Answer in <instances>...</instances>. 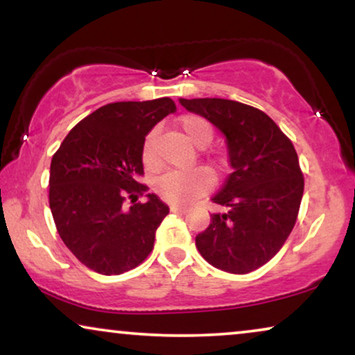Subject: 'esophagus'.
I'll return each instance as SVG.
<instances>
[{"label":"esophagus","instance_id":"obj_1","mask_svg":"<svg viewBox=\"0 0 355 355\" xmlns=\"http://www.w3.org/2000/svg\"><path fill=\"white\" fill-rule=\"evenodd\" d=\"M170 209H172V212H180V214H185V212H188V207L182 206V205H172L170 206Z\"/></svg>","mask_w":355,"mask_h":355}]
</instances>
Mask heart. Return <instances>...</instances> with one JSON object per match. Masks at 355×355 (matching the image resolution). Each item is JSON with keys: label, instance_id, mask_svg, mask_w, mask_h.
I'll return each mask as SVG.
<instances>
[{"label": "heart", "instance_id": "heart-1", "mask_svg": "<svg viewBox=\"0 0 355 355\" xmlns=\"http://www.w3.org/2000/svg\"><path fill=\"white\" fill-rule=\"evenodd\" d=\"M182 133L196 148H205L212 139V128L205 118L198 115H185L178 121ZM154 139L155 135L149 133L143 144V162L150 165L154 162ZM212 175L206 168H193L187 172L172 170L164 173L155 182V190L165 200L173 202H190L198 196L205 195L212 187Z\"/></svg>", "mask_w": 355, "mask_h": 355}]
</instances>
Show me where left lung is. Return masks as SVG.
Returning <instances> with one entry per match:
<instances>
[{
  "instance_id": "obj_1",
  "label": "left lung",
  "mask_w": 355,
  "mask_h": 355,
  "mask_svg": "<svg viewBox=\"0 0 355 355\" xmlns=\"http://www.w3.org/2000/svg\"><path fill=\"white\" fill-rule=\"evenodd\" d=\"M178 102L224 135L232 168L211 198L222 211L196 235L198 252L225 272H252L279 252L295 225L304 175L294 144L254 107L227 98Z\"/></svg>"
}]
</instances>
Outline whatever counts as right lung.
I'll use <instances>...</instances> for the list:
<instances>
[{"label":"right lung","mask_w":355,"mask_h":355,"mask_svg":"<svg viewBox=\"0 0 355 355\" xmlns=\"http://www.w3.org/2000/svg\"><path fill=\"white\" fill-rule=\"evenodd\" d=\"M172 98L107 103L69 131L50 165V209L69 252L98 274H121L153 252L168 206L154 193L138 200L146 136L170 113ZM135 200H131L133 202Z\"/></svg>","instance_id":"obj_1"}]
</instances>
